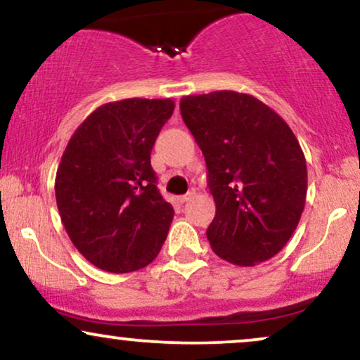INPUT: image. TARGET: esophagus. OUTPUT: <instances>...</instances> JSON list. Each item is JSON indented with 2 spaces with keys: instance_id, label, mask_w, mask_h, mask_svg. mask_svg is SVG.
Returning <instances> with one entry per match:
<instances>
[{
  "instance_id": "esophagus-1",
  "label": "esophagus",
  "mask_w": 360,
  "mask_h": 360,
  "mask_svg": "<svg viewBox=\"0 0 360 360\" xmlns=\"http://www.w3.org/2000/svg\"><path fill=\"white\" fill-rule=\"evenodd\" d=\"M194 196H196V189L191 188V189H189L188 193L184 194V196H181V198H179V201H181V203H188V201H191Z\"/></svg>"
}]
</instances>
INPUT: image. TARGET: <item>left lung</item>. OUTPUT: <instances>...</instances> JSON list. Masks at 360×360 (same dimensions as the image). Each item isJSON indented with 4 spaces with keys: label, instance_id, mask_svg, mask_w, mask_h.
Returning <instances> with one entry per match:
<instances>
[{
    "label": "left lung",
    "instance_id": "1",
    "mask_svg": "<svg viewBox=\"0 0 360 360\" xmlns=\"http://www.w3.org/2000/svg\"><path fill=\"white\" fill-rule=\"evenodd\" d=\"M179 108L208 167L217 206L206 230L213 252L242 267L274 257L298 226L307 201V159L298 139L252 94H193Z\"/></svg>",
    "mask_w": 360,
    "mask_h": 360
}]
</instances>
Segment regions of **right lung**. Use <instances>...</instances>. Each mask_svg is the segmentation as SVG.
<instances>
[{"label":"right lung","mask_w":360,"mask_h":360,"mask_svg":"<svg viewBox=\"0 0 360 360\" xmlns=\"http://www.w3.org/2000/svg\"><path fill=\"white\" fill-rule=\"evenodd\" d=\"M174 101L128 98L101 105L69 140L56 174L60 220L98 269L123 274L148 266L174 210L160 196L150 152Z\"/></svg>","instance_id":"1"}]
</instances>
